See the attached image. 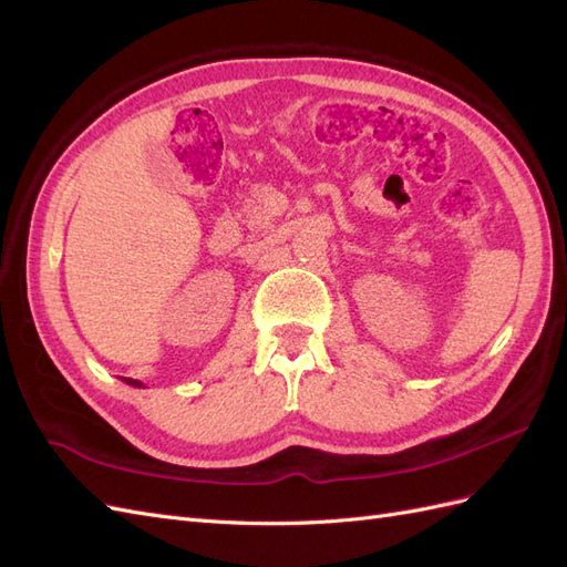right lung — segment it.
Listing matches in <instances>:
<instances>
[{"mask_svg":"<svg viewBox=\"0 0 567 567\" xmlns=\"http://www.w3.org/2000/svg\"><path fill=\"white\" fill-rule=\"evenodd\" d=\"M125 383H127V385H132V388H144V383H140V381H132V379H125Z\"/></svg>","mask_w":567,"mask_h":567,"instance_id":"obj_1","label":"right lung"}]
</instances>
